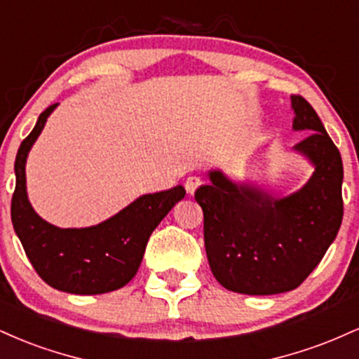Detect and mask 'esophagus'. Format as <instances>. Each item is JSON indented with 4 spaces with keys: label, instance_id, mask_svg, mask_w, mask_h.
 <instances>
[{
    "label": "esophagus",
    "instance_id": "34e87169",
    "mask_svg": "<svg viewBox=\"0 0 359 359\" xmlns=\"http://www.w3.org/2000/svg\"><path fill=\"white\" fill-rule=\"evenodd\" d=\"M201 185H203V179L201 177H187V180H185V191H187V194H194Z\"/></svg>",
    "mask_w": 359,
    "mask_h": 359
}]
</instances>
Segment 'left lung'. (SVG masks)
<instances>
[{"label": "left lung", "instance_id": "1", "mask_svg": "<svg viewBox=\"0 0 359 359\" xmlns=\"http://www.w3.org/2000/svg\"><path fill=\"white\" fill-rule=\"evenodd\" d=\"M292 109L294 130L309 133L294 150L314 165L300 191L277 199L212 170L211 184L194 194L204 212L212 275L238 294L273 295L297 288L319 265L343 221L339 150L302 96H292Z\"/></svg>", "mask_w": 359, "mask_h": 359}]
</instances>
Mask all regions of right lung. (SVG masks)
<instances>
[{
    "label": "right lung",
    "instance_id": "right-lung-1",
    "mask_svg": "<svg viewBox=\"0 0 359 359\" xmlns=\"http://www.w3.org/2000/svg\"><path fill=\"white\" fill-rule=\"evenodd\" d=\"M55 106H48L40 114L16 154V185L11 199L15 233L35 271L50 287L76 295L118 290L137 275L148 238L168 211L184 199L185 189L177 185L147 194L108 221L90 228L62 229L43 221L28 203L25 163Z\"/></svg>",
    "mask_w": 359,
    "mask_h": 359
}]
</instances>
